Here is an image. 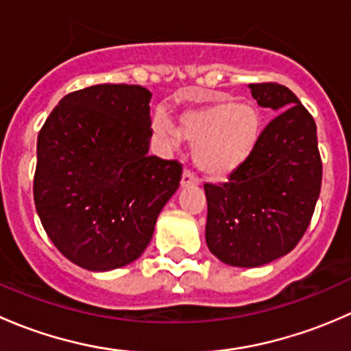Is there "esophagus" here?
I'll use <instances>...</instances> for the list:
<instances>
[{"label":"esophagus","instance_id":"obj_1","mask_svg":"<svg viewBox=\"0 0 351 351\" xmlns=\"http://www.w3.org/2000/svg\"><path fill=\"white\" fill-rule=\"evenodd\" d=\"M192 185H198V180L193 176V173L190 169H185L182 175V186H192Z\"/></svg>","mask_w":351,"mask_h":351}]
</instances>
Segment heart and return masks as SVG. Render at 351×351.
Instances as JSON below:
<instances>
[{
  "label": "heart",
  "mask_w": 351,
  "mask_h": 351,
  "mask_svg": "<svg viewBox=\"0 0 351 351\" xmlns=\"http://www.w3.org/2000/svg\"><path fill=\"white\" fill-rule=\"evenodd\" d=\"M151 129L162 147H175L180 134L192 143V159L207 178L228 180L247 165L263 136V115L251 101L214 98L183 110L178 127L162 112Z\"/></svg>",
  "instance_id": "b5f03b06"
}]
</instances>
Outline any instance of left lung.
Segmentation results:
<instances>
[{"label": "left lung", "mask_w": 351, "mask_h": 351, "mask_svg": "<svg viewBox=\"0 0 351 351\" xmlns=\"http://www.w3.org/2000/svg\"><path fill=\"white\" fill-rule=\"evenodd\" d=\"M260 107L278 115L247 165L224 185L205 183V241L231 267L254 268L290 253L306 232L321 192L316 122L277 83L250 84Z\"/></svg>", "instance_id": "obj_1"}]
</instances>
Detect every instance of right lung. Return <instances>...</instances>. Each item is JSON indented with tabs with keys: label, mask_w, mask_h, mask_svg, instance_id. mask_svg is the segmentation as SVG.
<instances>
[{
	"label": "right lung",
	"mask_w": 351,
	"mask_h": 351,
	"mask_svg": "<svg viewBox=\"0 0 351 351\" xmlns=\"http://www.w3.org/2000/svg\"><path fill=\"white\" fill-rule=\"evenodd\" d=\"M151 97L137 84L84 88L66 95L38 132L35 207L77 267L108 271L137 260L178 190L182 165L147 154Z\"/></svg>",
	"instance_id": "right-lung-1"
}]
</instances>
